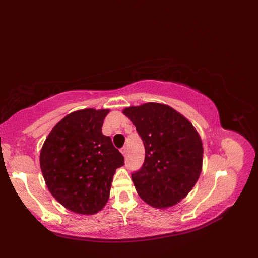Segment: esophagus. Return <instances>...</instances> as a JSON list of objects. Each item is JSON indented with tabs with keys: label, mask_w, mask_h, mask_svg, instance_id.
<instances>
[{
	"label": "esophagus",
	"mask_w": 258,
	"mask_h": 258,
	"mask_svg": "<svg viewBox=\"0 0 258 258\" xmlns=\"http://www.w3.org/2000/svg\"><path fill=\"white\" fill-rule=\"evenodd\" d=\"M120 153H121L122 155H123V156H125V154H126V147H125V146L122 147L121 150H120Z\"/></svg>",
	"instance_id": "1"
}]
</instances>
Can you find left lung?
Segmentation results:
<instances>
[{
    "mask_svg": "<svg viewBox=\"0 0 258 258\" xmlns=\"http://www.w3.org/2000/svg\"><path fill=\"white\" fill-rule=\"evenodd\" d=\"M122 112L136 126L145 147L144 163L132 174L139 197L159 209L177 205L191 191L202 171L199 133L167 104L147 102Z\"/></svg>",
    "mask_w": 258,
    "mask_h": 258,
    "instance_id": "left-lung-1",
    "label": "left lung"
}]
</instances>
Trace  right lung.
Returning a JSON list of instances; mask_svg holds the SVG:
<instances>
[{
    "instance_id": "right-lung-1",
    "label": "right lung",
    "mask_w": 258,
    "mask_h": 258,
    "mask_svg": "<svg viewBox=\"0 0 258 258\" xmlns=\"http://www.w3.org/2000/svg\"><path fill=\"white\" fill-rule=\"evenodd\" d=\"M108 108H84L63 117L52 128L39 155L50 194L74 213L95 214L110 198L116 169L124 159L102 134Z\"/></svg>"
}]
</instances>
